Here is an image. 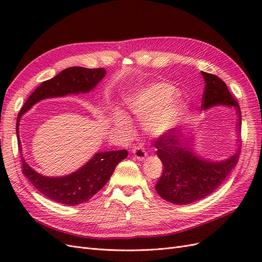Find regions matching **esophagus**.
Segmentation results:
<instances>
[{
    "label": "esophagus",
    "mask_w": 262,
    "mask_h": 262,
    "mask_svg": "<svg viewBox=\"0 0 262 262\" xmlns=\"http://www.w3.org/2000/svg\"><path fill=\"white\" fill-rule=\"evenodd\" d=\"M132 153H133V155H134V157L137 158V160H140V161H142V160H144V157H146V150L142 147L141 145H139V146H134L133 147V149H132Z\"/></svg>",
    "instance_id": "esophagus-1"
}]
</instances>
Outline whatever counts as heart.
Segmentation results:
<instances>
[{
    "label": "heart",
    "instance_id": "heart-1",
    "mask_svg": "<svg viewBox=\"0 0 262 262\" xmlns=\"http://www.w3.org/2000/svg\"><path fill=\"white\" fill-rule=\"evenodd\" d=\"M173 94L175 90L168 84H147L130 95L128 108L134 116L144 121L149 133L160 134L177 125L186 116V104L171 99ZM115 123L124 130L131 128L128 117L120 112L115 114Z\"/></svg>",
    "mask_w": 262,
    "mask_h": 262
}]
</instances>
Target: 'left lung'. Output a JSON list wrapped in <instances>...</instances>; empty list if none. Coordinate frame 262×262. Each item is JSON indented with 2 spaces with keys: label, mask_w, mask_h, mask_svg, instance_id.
<instances>
[{
  "label": "left lung",
  "mask_w": 262,
  "mask_h": 262,
  "mask_svg": "<svg viewBox=\"0 0 262 262\" xmlns=\"http://www.w3.org/2000/svg\"><path fill=\"white\" fill-rule=\"evenodd\" d=\"M205 81L201 109L214 106L234 107L237 115V129L242 128V114L238 102L229 93L226 84L216 75L202 71ZM180 129L162 134L155 141L157 156L161 158L164 170L156 182L155 189L164 200L185 205L210 195L222 185L238 161L241 141L237 136V149L224 161L213 162L196 155L192 148V139Z\"/></svg>",
  "instance_id": "1"
}]
</instances>
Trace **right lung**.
Listing matches in <instances>:
<instances>
[{
	"instance_id": "obj_1",
	"label": "right lung",
	"mask_w": 262,
	"mask_h": 262,
	"mask_svg": "<svg viewBox=\"0 0 262 262\" xmlns=\"http://www.w3.org/2000/svg\"><path fill=\"white\" fill-rule=\"evenodd\" d=\"M105 69H86L72 67L54 76L49 81L42 82L35 92L27 98L17 116L16 134L18 148L20 152L23 173L31 182L38 191L49 199L67 205H77L89 201L104 187L112 177L116 166L128 156L126 149L108 150L96 153L92 160L76 171L67 176L48 177L37 172L23 157L21 143L19 140V121L24 114L37 102L47 98L64 97L68 95L86 94L94 90L96 85L105 77Z\"/></svg>"
}]
</instances>
